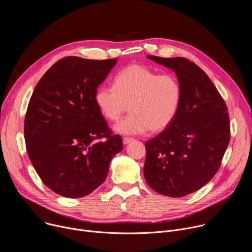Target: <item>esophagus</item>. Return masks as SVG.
Returning a JSON list of instances; mask_svg holds the SVG:
<instances>
[{"label": "esophagus", "instance_id": "obj_1", "mask_svg": "<svg viewBox=\"0 0 252 252\" xmlns=\"http://www.w3.org/2000/svg\"><path fill=\"white\" fill-rule=\"evenodd\" d=\"M132 140H133V138H131V137H126V136H125V137L123 138L124 145H127V143H129V142L132 141Z\"/></svg>", "mask_w": 252, "mask_h": 252}]
</instances>
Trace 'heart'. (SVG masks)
I'll list each match as a JSON object with an SVG mask.
<instances>
[{
	"mask_svg": "<svg viewBox=\"0 0 252 252\" xmlns=\"http://www.w3.org/2000/svg\"><path fill=\"white\" fill-rule=\"evenodd\" d=\"M182 100V85L175 76L159 75L142 64L123 68L114 79V88L100 87L94 94L96 107L110 122H117L128 106L130 114L115 126L123 134L165 129L174 121Z\"/></svg>",
	"mask_w": 252,
	"mask_h": 252,
	"instance_id": "heart-1",
	"label": "heart"
}]
</instances>
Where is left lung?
I'll use <instances>...</instances> for the list:
<instances>
[{
  "label": "left lung",
  "mask_w": 252,
  "mask_h": 252,
  "mask_svg": "<svg viewBox=\"0 0 252 252\" xmlns=\"http://www.w3.org/2000/svg\"><path fill=\"white\" fill-rule=\"evenodd\" d=\"M147 58L174 71L183 100L171 125L146 141L143 174L157 192L183 197L204 187L220 166L230 138L227 106L194 63L181 57Z\"/></svg>",
  "instance_id": "obj_1"
}]
</instances>
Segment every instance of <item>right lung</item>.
Segmentation results:
<instances>
[{
	"label": "right lung",
	"mask_w": 252,
	"mask_h": 252,
	"mask_svg": "<svg viewBox=\"0 0 252 252\" xmlns=\"http://www.w3.org/2000/svg\"><path fill=\"white\" fill-rule=\"evenodd\" d=\"M117 59L66 57L53 64L35 86L25 118L29 158L43 183L68 198L98 188L123 140L94 102V94ZM102 137L105 141H99Z\"/></svg>",
	"instance_id": "add662e5"
}]
</instances>
